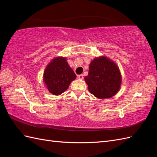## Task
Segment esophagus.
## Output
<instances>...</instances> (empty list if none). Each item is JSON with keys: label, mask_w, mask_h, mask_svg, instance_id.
Returning a JSON list of instances; mask_svg holds the SVG:
<instances>
[{"label": "esophagus", "mask_w": 157, "mask_h": 157, "mask_svg": "<svg viewBox=\"0 0 157 157\" xmlns=\"http://www.w3.org/2000/svg\"><path fill=\"white\" fill-rule=\"evenodd\" d=\"M78 77L79 79L82 80V79H83V75H78Z\"/></svg>", "instance_id": "1"}]
</instances>
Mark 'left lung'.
Masks as SVG:
<instances>
[{"instance_id": "obj_1", "label": "left lung", "mask_w": 157, "mask_h": 157, "mask_svg": "<svg viewBox=\"0 0 157 157\" xmlns=\"http://www.w3.org/2000/svg\"><path fill=\"white\" fill-rule=\"evenodd\" d=\"M89 92L99 99L110 98L119 91L122 76L117 63L105 56L91 61L89 72L84 77Z\"/></svg>"}]
</instances>
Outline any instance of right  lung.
<instances>
[{"mask_svg":"<svg viewBox=\"0 0 157 157\" xmlns=\"http://www.w3.org/2000/svg\"><path fill=\"white\" fill-rule=\"evenodd\" d=\"M76 77L77 76L70 67L67 58L58 56L46 65L43 73V82L49 93L59 96L68 89Z\"/></svg>","mask_w":157,"mask_h":157,"instance_id":"add662e5","label":"right lung"}]
</instances>
